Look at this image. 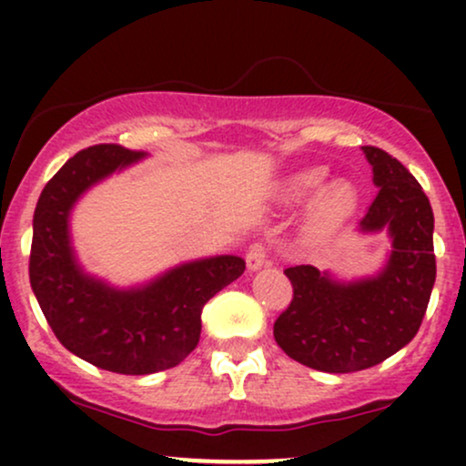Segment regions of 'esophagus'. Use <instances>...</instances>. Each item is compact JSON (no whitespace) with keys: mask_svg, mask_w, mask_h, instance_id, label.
Instances as JSON below:
<instances>
[{"mask_svg":"<svg viewBox=\"0 0 466 466\" xmlns=\"http://www.w3.org/2000/svg\"><path fill=\"white\" fill-rule=\"evenodd\" d=\"M248 269L249 271H258L263 269V267L269 265V254H267V248L260 243H254L251 248L248 249Z\"/></svg>","mask_w":466,"mask_h":466,"instance_id":"obj_1","label":"esophagus"}]
</instances>
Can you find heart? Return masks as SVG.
Instances as JSON below:
<instances>
[{"instance_id": "heart-1", "label": "heart", "mask_w": 466, "mask_h": 466, "mask_svg": "<svg viewBox=\"0 0 466 466\" xmlns=\"http://www.w3.org/2000/svg\"><path fill=\"white\" fill-rule=\"evenodd\" d=\"M329 179V173L322 166H313V168L298 170V173L289 175L282 181V199L289 203H298L307 197L319 192L313 197L311 206H309L307 217H304V232L309 237H326L341 223H346L357 210V188L350 181H333V184L324 186Z\"/></svg>"}]
</instances>
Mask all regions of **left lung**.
Returning a JSON list of instances; mask_svg holds the SVG:
<instances>
[{
    "label": "left lung",
    "instance_id": "1",
    "mask_svg": "<svg viewBox=\"0 0 466 466\" xmlns=\"http://www.w3.org/2000/svg\"><path fill=\"white\" fill-rule=\"evenodd\" d=\"M379 192L361 234L386 232L388 258L372 276L341 280L313 265L287 267L293 300L274 324L291 360L344 374L377 366L414 339L436 280L434 212L414 175L377 147H361Z\"/></svg>",
    "mask_w": 466,
    "mask_h": 466
}]
</instances>
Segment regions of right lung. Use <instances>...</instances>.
<instances>
[{
    "mask_svg": "<svg viewBox=\"0 0 466 466\" xmlns=\"http://www.w3.org/2000/svg\"><path fill=\"white\" fill-rule=\"evenodd\" d=\"M144 157L117 144L85 148L47 181L32 218L30 285L47 324L69 352L117 374H153L184 361L199 344L206 302L245 271V260L229 254L175 265L133 287L85 271L69 232L74 206Z\"/></svg>",
    "mask_w": 466,
    "mask_h": 466,
    "instance_id": "1",
    "label": "right lung"
}]
</instances>
